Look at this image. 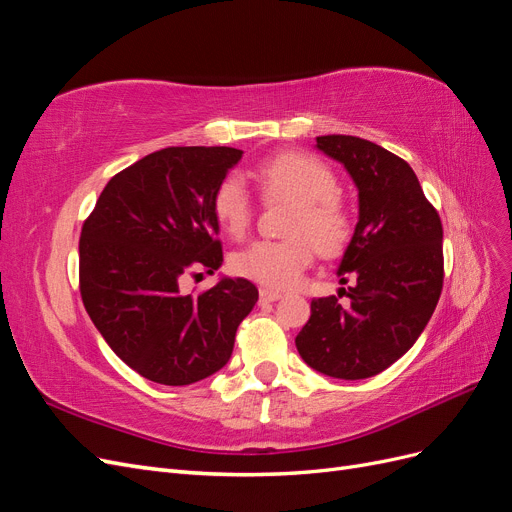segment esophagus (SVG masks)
<instances>
[{
	"mask_svg": "<svg viewBox=\"0 0 512 512\" xmlns=\"http://www.w3.org/2000/svg\"><path fill=\"white\" fill-rule=\"evenodd\" d=\"M277 299H282V292L271 290V288H260V301L271 303V301H277Z\"/></svg>",
	"mask_w": 512,
	"mask_h": 512,
	"instance_id": "esophagus-1",
	"label": "esophagus"
}]
</instances>
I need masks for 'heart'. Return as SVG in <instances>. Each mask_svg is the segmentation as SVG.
I'll list each match as a JSON object with an SVG mask.
<instances>
[{"instance_id": "heart-1", "label": "heart", "mask_w": 512, "mask_h": 512, "mask_svg": "<svg viewBox=\"0 0 512 512\" xmlns=\"http://www.w3.org/2000/svg\"><path fill=\"white\" fill-rule=\"evenodd\" d=\"M254 179L265 198L294 203L286 241H254L237 252L230 267L237 275L271 290H284L301 280L314 247L333 256L352 235V215L339 196V181L331 166L301 151H286L260 162ZM215 222L232 239H241L252 224L254 205L245 183L228 175L213 192Z\"/></svg>"}]
</instances>
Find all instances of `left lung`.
<instances>
[{"label": "left lung", "mask_w": 512, "mask_h": 512, "mask_svg": "<svg viewBox=\"0 0 512 512\" xmlns=\"http://www.w3.org/2000/svg\"><path fill=\"white\" fill-rule=\"evenodd\" d=\"M316 147L342 162L359 190V222L339 262L337 297L312 301L294 339L320 374L363 380L391 367L423 333L444 282L442 222L406 160L359 136H318Z\"/></svg>", "instance_id": "8db88e82"}]
</instances>
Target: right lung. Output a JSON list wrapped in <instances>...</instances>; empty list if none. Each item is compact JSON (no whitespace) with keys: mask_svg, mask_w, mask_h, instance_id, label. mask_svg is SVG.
<instances>
[{"mask_svg":"<svg viewBox=\"0 0 512 512\" xmlns=\"http://www.w3.org/2000/svg\"><path fill=\"white\" fill-rule=\"evenodd\" d=\"M241 156L232 147L153 151L106 183L83 224V305L111 350L151 382L185 386L222 369L258 301L243 277L179 290L183 275L222 265L211 200Z\"/></svg>","mask_w":512,"mask_h":512,"instance_id":"1","label":"right lung"}]
</instances>
